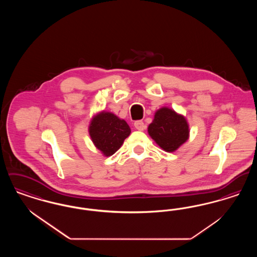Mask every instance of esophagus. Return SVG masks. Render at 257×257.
I'll return each instance as SVG.
<instances>
[{
  "mask_svg": "<svg viewBox=\"0 0 257 257\" xmlns=\"http://www.w3.org/2000/svg\"><path fill=\"white\" fill-rule=\"evenodd\" d=\"M135 128L139 131H144L146 129V124L143 122L142 120H138L134 123Z\"/></svg>",
  "mask_w": 257,
  "mask_h": 257,
  "instance_id": "obj_1",
  "label": "esophagus"
}]
</instances>
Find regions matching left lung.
Returning <instances> with one entry per match:
<instances>
[{"label": "left lung", "instance_id": "obj_1", "mask_svg": "<svg viewBox=\"0 0 257 257\" xmlns=\"http://www.w3.org/2000/svg\"><path fill=\"white\" fill-rule=\"evenodd\" d=\"M147 131L151 139L167 152L177 150L190 137L186 117L168 107H163L155 112Z\"/></svg>", "mask_w": 257, "mask_h": 257}]
</instances>
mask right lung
<instances>
[{
    "label": "right lung",
    "instance_id": "right-lung-1",
    "mask_svg": "<svg viewBox=\"0 0 257 257\" xmlns=\"http://www.w3.org/2000/svg\"><path fill=\"white\" fill-rule=\"evenodd\" d=\"M88 133L93 145L101 153L109 157L123 145L124 140L131 133L127 122L110 111H99L92 116Z\"/></svg>",
    "mask_w": 257,
    "mask_h": 257
}]
</instances>
